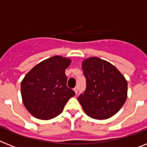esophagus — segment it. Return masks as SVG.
<instances>
[{
  "label": "esophagus",
  "mask_w": 147,
  "mask_h": 147,
  "mask_svg": "<svg viewBox=\"0 0 147 147\" xmlns=\"http://www.w3.org/2000/svg\"><path fill=\"white\" fill-rule=\"evenodd\" d=\"M74 92L76 93V94H77V92H78V88L76 87V88H74Z\"/></svg>",
  "instance_id": "obj_1"
}]
</instances>
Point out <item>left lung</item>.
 I'll list each match as a JSON object with an SVG mask.
<instances>
[{
  "label": "left lung",
  "instance_id": "left-lung-1",
  "mask_svg": "<svg viewBox=\"0 0 147 147\" xmlns=\"http://www.w3.org/2000/svg\"><path fill=\"white\" fill-rule=\"evenodd\" d=\"M86 88L78 98L84 112L95 119L114 116L127 99L128 82L114 65L98 57L83 60Z\"/></svg>",
  "mask_w": 147,
  "mask_h": 147
}]
</instances>
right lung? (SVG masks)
Here are the masks:
<instances>
[{
	"instance_id": "1",
	"label": "right lung",
	"mask_w": 147,
	"mask_h": 147,
	"mask_svg": "<svg viewBox=\"0 0 147 147\" xmlns=\"http://www.w3.org/2000/svg\"><path fill=\"white\" fill-rule=\"evenodd\" d=\"M69 58L55 55L35 65L21 82L23 104L39 119L59 116L67 100L75 95L67 86L65 70L71 65Z\"/></svg>"
}]
</instances>
